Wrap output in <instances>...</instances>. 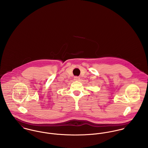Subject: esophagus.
<instances>
[{
	"label": "esophagus",
	"instance_id": "34e87169",
	"mask_svg": "<svg viewBox=\"0 0 148 148\" xmlns=\"http://www.w3.org/2000/svg\"><path fill=\"white\" fill-rule=\"evenodd\" d=\"M74 80H76V81H79V80H80V77H78V76H75V77H74Z\"/></svg>",
	"mask_w": 148,
	"mask_h": 148
}]
</instances>
